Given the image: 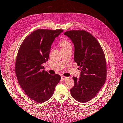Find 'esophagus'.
I'll return each instance as SVG.
<instances>
[{
  "instance_id": "obj_1",
  "label": "esophagus",
  "mask_w": 123,
  "mask_h": 123,
  "mask_svg": "<svg viewBox=\"0 0 123 123\" xmlns=\"http://www.w3.org/2000/svg\"><path fill=\"white\" fill-rule=\"evenodd\" d=\"M68 77H65L63 76H61V79H62V80H66V79H68Z\"/></svg>"
}]
</instances>
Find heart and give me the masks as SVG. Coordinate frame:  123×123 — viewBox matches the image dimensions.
Wrapping results in <instances>:
<instances>
[{"mask_svg": "<svg viewBox=\"0 0 123 123\" xmlns=\"http://www.w3.org/2000/svg\"><path fill=\"white\" fill-rule=\"evenodd\" d=\"M59 45L61 49H64L69 48H72V46L68 40L66 39H62L59 43Z\"/></svg>", "mask_w": 123, "mask_h": 123, "instance_id": "heart-1", "label": "heart"}]
</instances>
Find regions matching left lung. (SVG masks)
I'll return each instance as SVG.
<instances>
[{
  "label": "left lung",
  "mask_w": 123,
  "mask_h": 123,
  "mask_svg": "<svg viewBox=\"0 0 123 123\" xmlns=\"http://www.w3.org/2000/svg\"><path fill=\"white\" fill-rule=\"evenodd\" d=\"M74 45V62L80 67V77H73L74 85L70 90L74 99L86 102L97 95L107 76L104 52L94 36L84 30H70L64 33Z\"/></svg>",
  "instance_id": "obj_1"
}]
</instances>
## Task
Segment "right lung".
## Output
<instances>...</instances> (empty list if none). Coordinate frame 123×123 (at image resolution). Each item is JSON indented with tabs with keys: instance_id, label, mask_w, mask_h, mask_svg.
<instances>
[{
	"instance_id": "add662e5",
	"label": "right lung",
	"mask_w": 123,
	"mask_h": 123,
	"mask_svg": "<svg viewBox=\"0 0 123 123\" xmlns=\"http://www.w3.org/2000/svg\"><path fill=\"white\" fill-rule=\"evenodd\" d=\"M62 29H37L26 37L19 49L15 73L21 88L31 99L38 103L51 98L61 77L50 74L42 66L49 59L51 46Z\"/></svg>"
}]
</instances>
